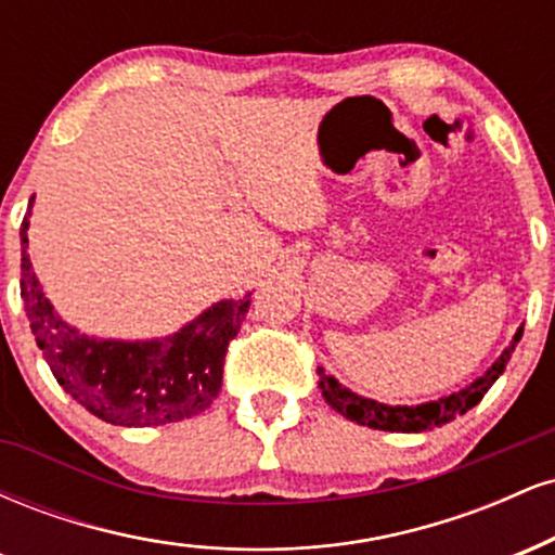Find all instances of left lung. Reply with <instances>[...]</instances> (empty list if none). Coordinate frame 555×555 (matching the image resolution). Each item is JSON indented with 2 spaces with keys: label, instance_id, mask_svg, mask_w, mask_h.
I'll use <instances>...</instances> for the list:
<instances>
[{
  "label": "left lung",
  "instance_id": "1",
  "mask_svg": "<svg viewBox=\"0 0 555 555\" xmlns=\"http://www.w3.org/2000/svg\"><path fill=\"white\" fill-rule=\"evenodd\" d=\"M519 339H521V328L517 331L514 341L503 349L501 358L493 362V367H490L482 378H477L475 384L462 388V391L451 393V397L430 401V404L388 406V404H378V401H373V399H362V397H358V393L347 391V388H341L339 384H336V380L331 378L323 367H318V375H321L318 386H321L323 397H326L328 404L334 406L339 415L352 420V423H358V425H367V428L391 430V433L433 430V428H438V425L451 423L456 415H464L467 410H473L477 401L486 397L488 388L499 380V375L503 371H506L508 360H512V352H514V347H517Z\"/></svg>",
  "mask_w": 555,
  "mask_h": 555
}]
</instances>
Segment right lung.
<instances>
[{
	"instance_id": "1",
	"label": "right lung",
	"mask_w": 555,
	"mask_h": 555,
	"mask_svg": "<svg viewBox=\"0 0 555 555\" xmlns=\"http://www.w3.org/2000/svg\"><path fill=\"white\" fill-rule=\"evenodd\" d=\"M21 297L36 344L56 384L104 423L149 428L201 415L219 397L229 341L250 308L224 299L164 341H95L60 321L28 256V216L21 227Z\"/></svg>"
}]
</instances>
